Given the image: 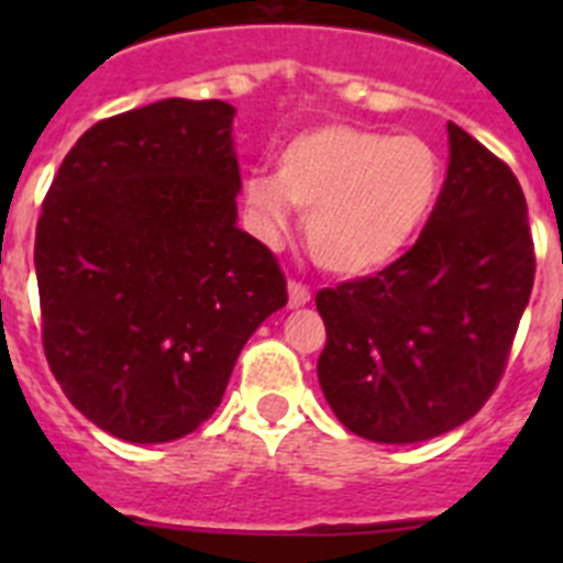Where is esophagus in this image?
<instances>
[{"label": "esophagus", "instance_id": "34e87169", "mask_svg": "<svg viewBox=\"0 0 563 563\" xmlns=\"http://www.w3.org/2000/svg\"><path fill=\"white\" fill-rule=\"evenodd\" d=\"M287 296H290V307H292V310L310 305V298H312L310 290H307L305 285H298V282H290V285H287Z\"/></svg>", "mask_w": 563, "mask_h": 563}]
</instances>
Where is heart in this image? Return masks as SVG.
<instances>
[{"mask_svg": "<svg viewBox=\"0 0 563 563\" xmlns=\"http://www.w3.org/2000/svg\"><path fill=\"white\" fill-rule=\"evenodd\" d=\"M442 161L417 134L324 123L292 134L276 177L247 174L242 197L265 236L285 231L290 206L312 262L332 276H369L420 236L437 206Z\"/></svg>", "mask_w": 563, "mask_h": 563, "instance_id": "b5f03b06", "label": "heart"}]
</instances>
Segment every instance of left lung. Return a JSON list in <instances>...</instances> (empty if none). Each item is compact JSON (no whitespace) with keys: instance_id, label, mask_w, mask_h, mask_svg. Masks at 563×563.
Returning <instances> with one entry per match:
<instances>
[{"instance_id":"1","label":"left lung","mask_w":563,"mask_h":563,"mask_svg":"<svg viewBox=\"0 0 563 563\" xmlns=\"http://www.w3.org/2000/svg\"><path fill=\"white\" fill-rule=\"evenodd\" d=\"M449 177L411 251L316 296L327 346L318 383L338 420L372 442H422L485 406L536 276L516 174L449 123Z\"/></svg>"}]
</instances>
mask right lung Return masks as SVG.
Here are the masks:
<instances>
[{
  "mask_svg": "<svg viewBox=\"0 0 563 563\" xmlns=\"http://www.w3.org/2000/svg\"><path fill=\"white\" fill-rule=\"evenodd\" d=\"M233 114L166 98L98 121L44 197V355L69 402L118 440L200 429L247 338L287 305L276 256L236 225Z\"/></svg>",
  "mask_w": 563,
  "mask_h": 563,
  "instance_id": "1",
  "label": "right lung"
}]
</instances>
